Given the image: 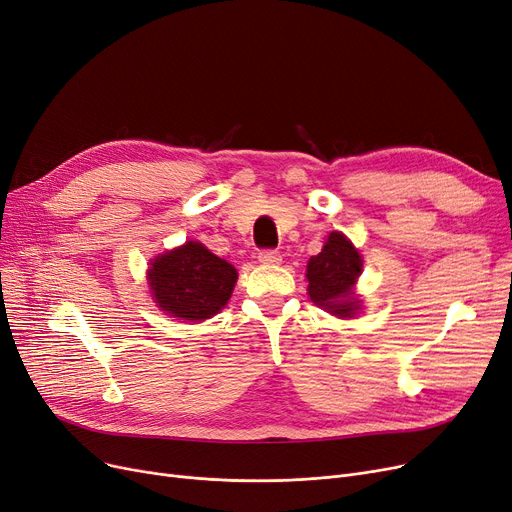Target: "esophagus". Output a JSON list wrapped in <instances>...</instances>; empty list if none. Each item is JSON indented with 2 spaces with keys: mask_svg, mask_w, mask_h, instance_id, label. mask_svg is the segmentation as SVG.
Returning a JSON list of instances; mask_svg holds the SVG:
<instances>
[{
  "mask_svg": "<svg viewBox=\"0 0 512 512\" xmlns=\"http://www.w3.org/2000/svg\"><path fill=\"white\" fill-rule=\"evenodd\" d=\"M257 259L265 265H276V263L282 261V255L276 249H263V251H259Z\"/></svg>",
  "mask_w": 512,
  "mask_h": 512,
  "instance_id": "34e87169",
  "label": "esophagus"
}]
</instances>
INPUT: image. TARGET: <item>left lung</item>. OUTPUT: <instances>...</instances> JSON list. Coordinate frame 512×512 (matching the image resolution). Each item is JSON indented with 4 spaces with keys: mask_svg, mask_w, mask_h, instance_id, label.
<instances>
[{
    "mask_svg": "<svg viewBox=\"0 0 512 512\" xmlns=\"http://www.w3.org/2000/svg\"><path fill=\"white\" fill-rule=\"evenodd\" d=\"M362 272V257L339 232H330L324 249L309 259L307 280L309 297L328 309L332 316L351 318L358 309L351 286Z\"/></svg>",
    "mask_w": 512,
    "mask_h": 512,
    "instance_id": "8db88e82",
    "label": "left lung"
}]
</instances>
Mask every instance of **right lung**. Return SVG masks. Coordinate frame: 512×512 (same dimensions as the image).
Segmentation results:
<instances>
[{
	"label": "right lung",
	"mask_w": 512,
	"mask_h": 512,
	"mask_svg": "<svg viewBox=\"0 0 512 512\" xmlns=\"http://www.w3.org/2000/svg\"><path fill=\"white\" fill-rule=\"evenodd\" d=\"M236 270L201 242L167 251L150 263L148 280L159 307L173 318L201 322L224 307L234 291Z\"/></svg>",
	"instance_id": "obj_1"
}]
</instances>
